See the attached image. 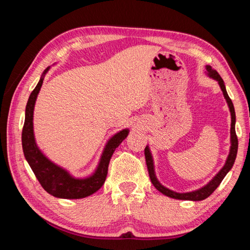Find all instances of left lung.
Wrapping results in <instances>:
<instances>
[{"label": "left lung", "instance_id": "obj_1", "mask_svg": "<svg viewBox=\"0 0 250 250\" xmlns=\"http://www.w3.org/2000/svg\"><path fill=\"white\" fill-rule=\"evenodd\" d=\"M206 72L207 75H208L210 78L215 79V81L218 82L219 86L222 90V93H224V97L227 101L228 106H229L230 113H231V146H230V152L229 156L227 158V161L225 163V166L222 167V168L220 171L215 175V177L210 180L209 183H207L204 187H202L198 190L191 191V192H185V193H178L175 192L173 190H169L168 188H166L164 186H162L159 180L156 177L155 174V167H153V159L151 156V152L149 147L146 146L145 148V158H146V164H147V168H148V173H149V177L152 185L155 186L156 189L158 191H160L161 193H163L164 195L168 196V198H173L176 200H187V201H202L214 192V191L217 189V187L220 185V183L222 182V179L225 178L226 175L228 174V172L230 171L232 168L233 164H234L235 158H236V153H237V147H238V141H237V136L235 133V110H234V106H233V103L231 99L228 95V92L226 90V86L225 83L222 81V78L220 77V75L218 74L216 70H213L210 65H206Z\"/></svg>", "mask_w": 250, "mask_h": 250}]
</instances>
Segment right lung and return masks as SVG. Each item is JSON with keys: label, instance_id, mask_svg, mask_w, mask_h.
<instances>
[{"label": "right lung", "instance_id": "obj_1", "mask_svg": "<svg viewBox=\"0 0 250 250\" xmlns=\"http://www.w3.org/2000/svg\"><path fill=\"white\" fill-rule=\"evenodd\" d=\"M47 67L39 83L31 92L25 106V119L22 129V149L32 171L47 192L60 199H83L93 194L102 187L107 176L109 160L115 149L129 134V129L119 131L108 140L101 156L98 167L92 175L84 178L73 177L66 169L51 162L36 145L33 130V111L35 101L43 84L44 76L49 71Z\"/></svg>", "mask_w": 250, "mask_h": 250}]
</instances>
